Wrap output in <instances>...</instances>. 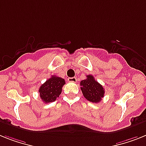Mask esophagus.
I'll return each instance as SVG.
<instances>
[{"label":"esophagus","mask_w":146,"mask_h":146,"mask_svg":"<svg viewBox=\"0 0 146 146\" xmlns=\"http://www.w3.org/2000/svg\"><path fill=\"white\" fill-rule=\"evenodd\" d=\"M68 80L69 82H72V83H76L77 82V78L73 77V78H68Z\"/></svg>","instance_id":"esophagus-1"}]
</instances>
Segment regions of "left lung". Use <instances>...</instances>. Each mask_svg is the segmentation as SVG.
<instances>
[{
    "instance_id": "8db88e82",
    "label": "left lung",
    "mask_w": 146,
    "mask_h": 146,
    "mask_svg": "<svg viewBox=\"0 0 146 146\" xmlns=\"http://www.w3.org/2000/svg\"><path fill=\"white\" fill-rule=\"evenodd\" d=\"M80 90L84 98L92 103L100 102L104 96L103 86L90 74L86 75L85 80L80 81Z\"/></svg>"
}]
</instances>
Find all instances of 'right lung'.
Masks as SVG:
<instances>
[{"label": "right lung", "mask_w": 146, "mask_h": 146, "mask_svg": "<svg viewBox=\"0 0 146 146\" xmlns=\"http://www.w3.org/2000/svg\"><path fill=\"white\" fill-rule=\"evenodd\" d=\"M65 84L64 79L52 75L42 84L38 90L41 99L44 103L47 104L56 101V98H58L62 92V88Z\"/></svg>", "instance_id": "1"}]
</instances>
